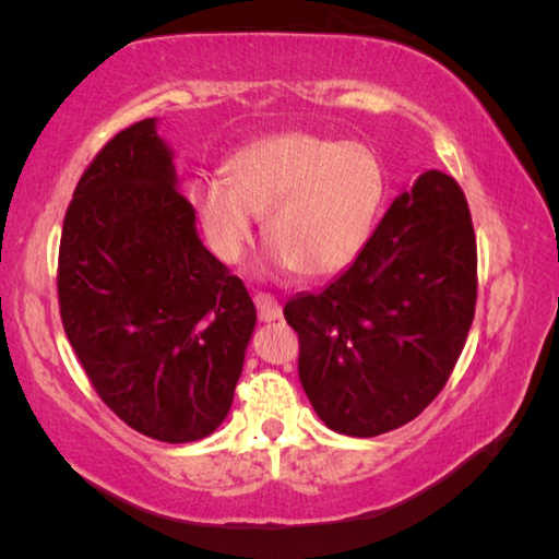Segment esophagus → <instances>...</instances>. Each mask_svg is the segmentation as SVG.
Returning a JSON list of instances; mask_svg holds the SVG:
<instances>
[{
	"label": "esophagus",
	"instance_id": "obj_1",
	"mask_svg": "<svg viewBox=\"0 0 559 559\" xmlns=\"http://www.w3.org/2000/svg\"><path fill=\"white\" fill-rule=\"evenodd\" d=\"M253 302H257L259 318L263 320V323H276V320H281L283 310L278 306V300L269 296V293H257V296H253Z\"/></svg>",
	"mask_w": 559,
	"mask_h": 559
}]
</instances>
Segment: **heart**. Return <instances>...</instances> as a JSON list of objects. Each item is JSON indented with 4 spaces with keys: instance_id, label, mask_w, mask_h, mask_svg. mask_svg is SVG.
<instances>
[{
    "instance_id": "1",
    "label": "heart",
    "mask_w": 559,
    "mask_h": 559,
    "mask_svg": "<svg viewBox=\"0 0 559 559\" xmlns=\"http://www.w3.org/2000/svg\"><path fill=\"white\" fill-rule=\"evenodd\" d=\"M187 197L224 263L243 257L263 216L271 266L318 281L347 269L370 239L384 173L365 145L281 132L241 147L226 179H197Z\"/></svg>"
}]
</instances>
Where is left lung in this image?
<instances>
[{"instance_id": "left-lung-1", "label": "left lung", "mask_w": 559, "mask_h": 559, "mask_svg": "<svg viewBox=\"0 0 559 559\" xmlns=\"http://www.w3.org/2000/svg\"><path fill=\"white\" fill-rule=\"evenodd\" d=\"M476 310V236L456 179L404 187L357 259L283 308L316 414L345 437H380L431 404Z\"/></svg>"}]
</instances>
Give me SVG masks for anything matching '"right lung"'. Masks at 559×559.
Here are the masks:
<instances>
[{"mask_svg":"<svg viewBox=\"0 0 559 559\" xmlns=\"http://www.w3.org/2000/svg\"><path fill=\"white\" fill-rule=\"evenodd\" d=\"M157 118L118 132L63 219V330L100 400L150 439L200 441L231 409L257 308L197 234Z\"/></svg>","mask_w":559,"mask_h":559,"instance_id":"obj_1","label":"right lung"}]
</instances>
